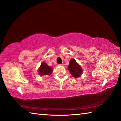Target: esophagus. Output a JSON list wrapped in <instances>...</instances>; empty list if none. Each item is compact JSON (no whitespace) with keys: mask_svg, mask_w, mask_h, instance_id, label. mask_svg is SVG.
<instances>
[{"mask_svg":"<svg viewBox=\"0 0 121 121\" xmlns=\"http://www.w3.org/2000/svg\"><path fill=\"white\" fill-rule=\"evenodd\" d=\"M59 66H63V64H60V65H58Z\"/></svg>","mask_w":121,"mask_h":121,"instance_id":"obj_1","label":"esophagus"}]
</instances>
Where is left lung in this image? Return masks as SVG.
I'll list each match as a JSON object with an SVG mask.
<instances>
[{
    "instance_id": "8db88e82",
    "label": "left lung",
    "mask_w": 121,
    "mask_h": 121,
    "mask_svg": "<svg viewBox=\"0 0 121 121\" xmlns=\"http://www.w3.org/2000/svg\"><path fill=\"white\" fill-rule=\"evenodd\" d=\"M68 70L73 76L77 78L80 77L83 73V69L75 59H71L69 61V65L68 66Z\"/></svg>"
}]
</instances>
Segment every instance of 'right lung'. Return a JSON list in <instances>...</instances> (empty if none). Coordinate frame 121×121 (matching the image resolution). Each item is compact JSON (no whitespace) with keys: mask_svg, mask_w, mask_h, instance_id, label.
I'll return each instance as SVG.
<instances>
[{"mask_svg":"<svg viewBox=\"0 0 121 121\" xmlns=\"http://www.w3.org/2000/svg\"><path fill=\"white\" fill-rule=\"evenodd\" d=\"M53 69L52 67L46 64L45 62H42L40 64L39 68H38V73L39 75L43 76H50L53 72Z\"/></svg>","mask_w":121,"mask_h":121,"instance_id":"add662e5","label":"right lung"}]
</instances>
